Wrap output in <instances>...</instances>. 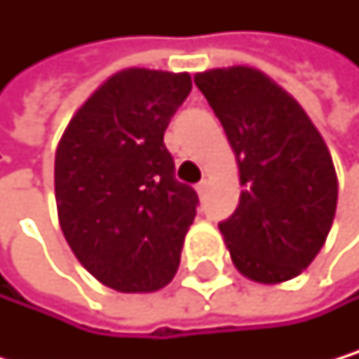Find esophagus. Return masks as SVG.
I'll return each mask as SVG.
<instances>
[{"label": "esophagus", "mask_w": 359, "mask_h": 359, "mask_svg": "<svg viewBox=\"0 0 359 359\" xmlns=\"http://www.w3.org/2000/svg\"><path fill=\"white\" fill-rule=\"evenodd\" d=\"M206 189H209V183H206V181H200V183L196 185V191H198V196H200V198H204V196H206Z\"/></svg>", "instance_id": "obj_1"}]
</instances>
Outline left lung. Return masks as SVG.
Here are the masks:
<instances>
[{"mask_svg":"<svg viewBox=\"0 0 359 359\" xmlns=\"http://www.w3.org/2000/svg\"><path fill=\"white\" fill-rule=\"evenodd\" d=\"M237 155L241 198L219 222L230 258L245 278H297L323 248L338 200L332 155L286 90L250 66L194 77Z\"/></svg>","mask_w":359,"mask_h":359,"instance_id":"8db88e82","label":"left lung"}]
</instances>
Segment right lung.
I'll use <instances>...</instances> for the list:
<instances>
[{"label": "right lung", "instance_id": "right-lung-1", "mask_svg": "<svg viewBox=\"0 0 359 359\" xmlns=\"http://www.w3.org/2000/svg\"><path fill=\"white\" fill-rule=\"evenodd\" d=\"M189 92V73L127 68L77 109L57 144L62 232L114 291H159L181 263L198 194L174 178L163 133Z\"/></svg>", "mask_w": 359, "mask_h": 359}]
</instances>
